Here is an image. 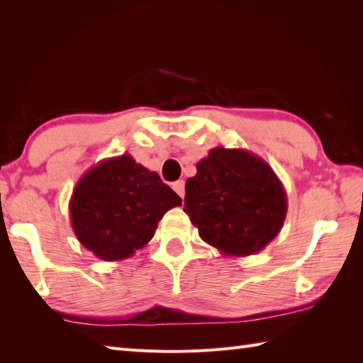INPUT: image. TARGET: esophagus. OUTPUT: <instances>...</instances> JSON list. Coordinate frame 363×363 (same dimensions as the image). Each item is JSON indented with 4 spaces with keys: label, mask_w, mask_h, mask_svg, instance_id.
<instances>
[{
    "label": "esophagus",
    "mask_w": 363,
    "mask_h": 363,
    "mask_svg": "<svg viewBox=\"0 0 363 363\" xmlns=\"http://www.w3.org/2000/svg\"><path fill=\"white\" fill-rule=\"evenodd\" d=\"M172 189L183 199V196H184V182H183V180L174 182V183H172Z\"/></svg>",
    "instance_id": "obj_1"
}]
</instances>
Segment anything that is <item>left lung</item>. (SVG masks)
<instances>
[{
  "instance_id": "8db88e82",
  "label": "left lung",
  "mask_w": 363,
  "mask_h": 363,
  "mask_svg": "<svg viewBox=\"0 0 363 363\" xmlns=\"http://www.w3.org/2000/svg\"><path fill=\"white\" fill-rule=\"evenodd\" d=\"M184 184V213L206 244L225 256L261 252L287 214L283 183L267 161L245 149L214 147Z\"/></svg>"
}]
</instances>
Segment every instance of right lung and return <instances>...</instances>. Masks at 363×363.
I'll return each instance as SVG.
<instances>
[{
    "mask_svg": "<svg viewBox=\"0 0 363 363\" xmlns=\"http://www.w3.org/2000/svg\"><path fill=\"white\" fill-rule=\"evenodd\" d=\"M182 199L135 158H106L80 177L69 200L79 242L104 261H123L154 238L166 211Z\"/></svg>",
    "mask_w": 363,
    "mask_h": 363,
    "instance_id": "right-lung-1",
    "label": "right lung"
}]
</instances>
